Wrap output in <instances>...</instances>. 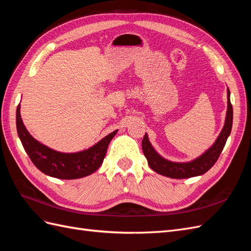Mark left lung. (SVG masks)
Here are the masks:
<instances>
[{"mask_svg":"<svg viewBox=\"0 0 251 251\" xmlns=\"http://www.w3.org/2000/svg\"><path fill=\"white\" fill-rule=\"evenodd\" d=\"M232 105L230 103V92L227 89V112L224 126L212 146L198 158L187 162H174L159 155L151 147L149 136L146 133L142 139V151L150 168L154 172L174 179H185L200 176L206 173L214 165L223 151L227 138L229 137L232 127Z\"/></svg>","mask_w":251,"mask_h":251,"instance_id":"obj_1","label":"left lung"}]
</instances>
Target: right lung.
<instances>
[{"label":"right lung","instance_id":"obj_1","mask_svg":"<svg viewBox=\"0 0 251 251\" xmlns=\"http://www.w3.org/2000/svg\"><path fill=\"white\" fill-rule=\"evenodd\" d=\"M17 109V131L29 158L42 173L57 179H78L93 174L102 164L110 141L118 130L110 133L93 147L77 153H62L34 139L27 131Z\"/></svg>","mask_w":251,"mask_h":251}]
</instances>
